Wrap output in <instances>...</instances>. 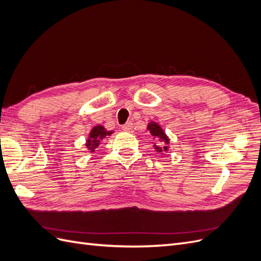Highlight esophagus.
<instances>
[{"label": "esophagus", "instance_id": "obj_1", "mask_svg": "<svg viewBox=\"0 0 261 261\" xmlns=\"http://www.w3.org/2000/svg\"><path fill=\"white\" fill-rule=\"evenodd\" d=\"M122 129H123L124 132H127V133L133 132V124H132V123H126L125 125L122 126Z\"/></svg>", "mask_w": 261, "mask_h": 261}]
</instances>
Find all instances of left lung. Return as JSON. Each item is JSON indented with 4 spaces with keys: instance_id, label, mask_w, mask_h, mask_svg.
Returning a JSON list of instances; mask_svg holds the SVG:
<instances>
[{
    "instance_id": "8db88e82",
    "label": "left lung",
    "mask_w": 261,
    "mask_h": 261,
    "mask_svg": "<svg viewBox=\"0 0 261 261\" xmlns=\"http://www.w3.org/2000/svg\"><path fill=\"white\" fill-rule=\"evenodd\" d=\"M147 130H149L150 135L155 138V140H158V143L153 144V148L156 152L163 154L164 152L169 151L170 138L159 124L153 121L149 122L147 125Z\"/></svg>"
}]
</instances>
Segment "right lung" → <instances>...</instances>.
<instances>
[{
	"label": "right lung",
	"mask_w": 261,
	"mask_h": 261,
	"mask_svg": "<svg viewBox=\"0 0 261 261\" xmlns=\"http://www.w3.org/2000/svg\"><path fill=\"white\" fill-rule=\"evenodd\" d=\"M113 133L114 130H108L103 125L99 124V125L93 126L85 144L87 150H88L89 152H93L102 143V140H103L107 136H111Z\"/></svg>",
	"instance_id": "right-lung-1"
}]
</instances>
